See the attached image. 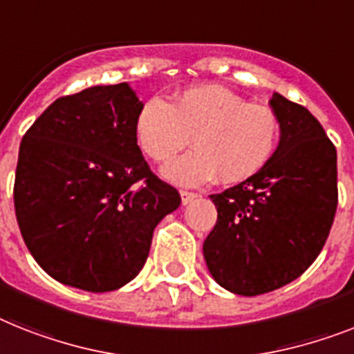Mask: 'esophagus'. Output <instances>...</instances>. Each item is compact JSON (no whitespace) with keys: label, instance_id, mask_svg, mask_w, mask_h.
I'll return each mask as SVG.
<instances>
[{"label":"esophagus","instance_id":"esophagus-1","mask_svg":"<svg viewBox=\"0 0 354 354\" xmlns=\"http://www.w3.org/2000/svg\"><path fill=\"white\" fill-rule=\"evenodd\" d=\"M197 197H198V195L194 194V192H186V189H183V192H180V201H183L184 206H186V204H189V203H194Z\"/></svg>","mask_w":354,"mask_h":354}]
</instances>
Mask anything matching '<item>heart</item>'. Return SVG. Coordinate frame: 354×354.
I'll return each mask as SVG.
<instances>
[{"label":"heart","mask_w":354,"mask_h":354,"mask_svg":"<svg viewBox=\"0 0 354 354\" xmlns=\"http://www.w3.org/2000/svg\"><path fill=\"white\" fill-rule=\"evenodd\" d=\"M280 121L218 84H198L177 93L170 103L153 97L136 118V137L146 157L166 162L189 142L194 150L162 170L183 186L212 180L236 184L250 179L275 156Z\"/></svg>","instance_id":"b5f03b06"}]
</instances>
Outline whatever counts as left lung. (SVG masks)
<instances>
[{"instance_id": "1", "label": "left lung", "mask_w": 354, "mask_h": 354, "mask_svg": "<svg viewBox=\"0 0 354 354\" xmlns=\"http://www.w3.org/2000/svg\"><path fill=\"white\" fill-rule=\"evenodd\" d=\"M280 142L259 174L209 195L217 224L204 259L217 284L235 295L270 293L299 279L328 241L338 204L337 148L302 104L270 101Z\"/></svg>"}]
</instances>
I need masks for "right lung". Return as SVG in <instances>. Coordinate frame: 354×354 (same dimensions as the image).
<instances>
[{
    "label": "right lung",
    "mask_w": 354,
    "mask_h": 354,
    "mask_svg": "<svg viewBox=\"0 0 354 354\" xmlns=\"http://www.w3.org/2000/svg\"><path fill=\"white\" fill-rule=\"evenodd\" d=\"M128 83L55 99L23 136L14 208L26 248L61 284L104 293L142 270L179 192L141 153Z\"/></svg>",
    "instance_id": "1"
}]
</instances>
